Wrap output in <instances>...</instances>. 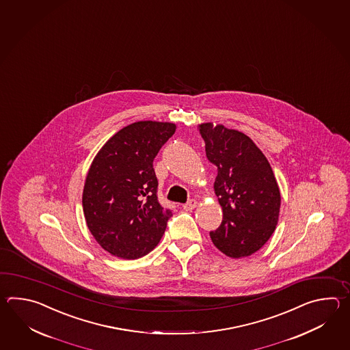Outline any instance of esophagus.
Here are the masks:
<instances>
[{
	"label": "esophagus",
	"mask_w": 350,
	"mask_h": 350,
	"mask_svg": "<svg viewBox=\"0 0 350 350\" xmlns=\"http://www.w3.org/2000/svg\"><path fill=\"white\" fill-rule=\"evenodd\" d=\"M196 204H198V201L195 200V199H191V200H189L187 202H186V204H184V205H183V208H184V210L190 211V210L195 208Z\"/></svg>",
	"instance_id": "1"
}]
</instances>
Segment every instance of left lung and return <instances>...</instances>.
Returning a JSON list of instances; mask_svg holds the SVG:
<instances>
[{"instance_id": "1", "label": "left lung", "mask_w": 350, "mask_h": 350, "mask_svg": "<svg viewBox=\"0 0 350 350\" xmlns=\"http://www.w3.org/2000/svg\"><path fill=\"white\" fill-rule=\"evenodd\" d=\"M208 161L217 166L214 190L223 221L210 238L239 259L258 252L275 230L280 191L260 149L245 134L211 122L199 125Z\"/></svg>"}]
</instances>
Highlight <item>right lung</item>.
<instances>
[{"mask_svg": "<svg viewBox=\"0 0 350 350\" xmlns=\"http://www.w3.org/2000/svg\"><path fill=\"white\" fill-rule=\"evenodd\" d=\"M175 124L139 121L121 129L90 166L82 206L88 228L106 252L121 259L149 254L172 216L157 200L154 159Z\"/></svg>", "mask_w": 350, "mask_h": 350, "instance_id": "right-lung-1", "label": "right lung"}]
</instances>
